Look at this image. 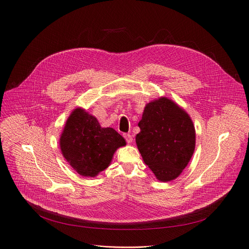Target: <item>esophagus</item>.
Wrapping results in <instances>:
<instances>
[{"instance_id": "34e87169", "label": "esophagus", "mask_w": 249, "mask_h": 249, "mask_svg": "<svg viewBox=\"0 0 249 249\" xmlns=\"http://www.w3.org/2000/svg\"><path fill=\"white\" fill-rule=\"evenodd\" d=\"M124 136V138L126 139V141H127V143H132V141H133V138H132V135L131 134H129V133H127V134H124L123 135Z\"/></svg>"}]
</instances>
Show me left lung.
I'll return each instance as SVG.
<instances>
[{
  "label": "left lung",
  "mask_w": 249,
  "mask_h": 249,
  "mask_svg": "<svg viewBox=\"0 0 249 249\" xmlns=\"http://www.w3.org/2000/svg\"><path fill=\"white\" fill-rule=\"evenodd\" d=\"M136 135L138 150L159 181L176 179L195 149V128L188 113L167 97L146 104Z\"/></svg>",
  "instance_id": "1"
}]
</instances>
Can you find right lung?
<instances>
[{
	"instance_id": "right-lung-1",
	"label": "right lung",
	"mask_w": 249,
	"mask_h": 249,
	"mask_svg": "<svg viewBox=\"0 0 249 249\" xmlns=\"http://www.w3.org/2000/svg\"><path fill=\"white\" fill-rule=\"evenodd\" d=\"M62 155L80 175L95 177L105 170L125 139L113 128H103L85 109H74L60 136Z\"/></svg>"
}]
</instances>
